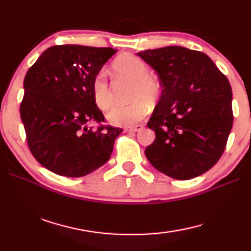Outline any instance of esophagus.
I'll list each match as a JSON object with an SVG mask.
<instances>
[{
  "mask_svg": "<svg viewBox=\"0 0 251 251\" xmlns=\"http://www.w3.org/2000/svg\"><path fill=\"white\" fill-rule=\"evenodd\" d=\"M143 129L142 125H136V126H131V127H125V131H133V133H136V131H141Z\"/></svg>",
  "mask_w": 251,
  "mask_h": 251,
  "instance_id": "obj_1",
  "label": "esophagus"
}]
</instances>
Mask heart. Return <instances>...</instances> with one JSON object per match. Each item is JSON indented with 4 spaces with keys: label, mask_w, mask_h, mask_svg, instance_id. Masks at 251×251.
<instances>
[{
    "label": "heart",
    "mask_w": 251,
    "mask_h": 251,
    "mask_svg": "<svg viewBox=\"0 0 251 251\" xmlns=\"http://www.w3.org/2000/svg\"><path fill=\"white\" fill-rule=\"evenodd\" d=\"M118 74L134 82L129 105L115 106L107 114L108 121L117 126H131L142 121L148 112L147 103H154L160 94V84L148 73V67L142 59L126 54L118 57L113 64ZM93 99L97 107L107 109L113 104V95L105 71H100L92 82Z\"/></svg>",
    "instance_id": "b5f03b06"
}]
</instances>
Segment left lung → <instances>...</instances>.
Here are the masks:
<instances>
[{"label": "left lung", "instance_id": "left-lung-1", "mask_svg": "<svg viewBox=\"0 0 251 251\" xmlns=\"http://www.w3.org/2000/svg\"><path fill=\"white\" fill-rule=\"evenodd\" d=\"M137 54L156 71L163 86L147 123L156 134L145 150L147 159L178 180L209 171L222 157L232 127L227 77L205 53L182 46Z\"/></svg>", "mask_w": 251, "mask_h": 251}]
</instances>
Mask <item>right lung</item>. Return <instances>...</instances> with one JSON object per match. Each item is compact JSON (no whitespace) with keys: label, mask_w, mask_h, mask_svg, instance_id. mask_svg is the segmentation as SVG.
<instances>
[{"label":"right lung","mask_w":251,"mask_h":251,"mask_svg":"<svg viewBox=\"0 0 251 251\" xmlns=\"http://www.w3.org/2000/svg\"><path fill=\"white\" fill-rule=\"evenodd\" d=\"M112 48L55 45L44 50L24 78L21 120L32 155L46 169L65 177H82L109 159L123 129L104 126L93 99L92 82ZM90 121L100 124L88 129Z\"/></svg>","instance_id":"1"}]
</instances>
